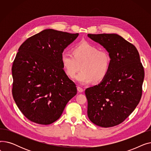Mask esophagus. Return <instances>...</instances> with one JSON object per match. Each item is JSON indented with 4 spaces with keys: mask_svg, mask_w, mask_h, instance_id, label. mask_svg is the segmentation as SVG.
Returning a JSON list of instances; mask_svg holds the SVG:
<instances>
[{
    "mask_svg": "<svg viewBox=\"0 0 151 151\" xmlns=\"http://www.w3.org/2000/svg\"><path fill=\"white\" fill-rule=\"evenodd\" d=\"M77 90L79 92H83L84 91V89L83 88H80V87H79V86L77 87Z\"/></svg>",
    "mask_w": 151,
    "mask_h": 151,
    "instance_id": "1",
    "label": "esophagus"
}]
</instances>
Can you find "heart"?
Segmentation results:
<instances>
[{"instance_id":"heart-1","label":"heart","mask_w":151,"mask_h":151,"mask_svg":"<svg viewBox=\"0 0 151 151\" xmlns=\"http://www.w3.org/2000/svg\"><path fill=\"white\" fill-rule=\"evenodd\" d=\"M60 60L65 73L73 78L80 68L81 71L76 77L78 82L82 84L92 83L93 80L99 82L107 75L111 65L109 54L89 43H82L76 45L73 54L63 51Z\"/></svg>"}]
</instances>
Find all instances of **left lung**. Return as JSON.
Returning a JSON list of instances; mask_svg holds the SVG:
<instances>
[{"label": "left lung", "mask_w": 151, "mask_h": 151, "mask_svg": "<svg viewBox=\"0 0 151 151\" xmlns=\"http://www.w3.org/2000/svg\"><path fill=\"white\" fill-rule=\"evenodd\" d=\"M111 58L107 75L98 85L87 88L88 116L101 127L122 123L136 108L142 96L145 71L136 47L116 34H90Z\"/></svg>", "instance_id": "8db88e82"}]
</instances>
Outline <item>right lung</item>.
<instances>
[{"label": "right lung", "mask_w": 151, "mask_h": 151, "mask_svg": "<svg viewBox=\"0 0 151 151\" xmlns=\"http://www.w3.org/2000/svg\"><path fill=\"white\" fill-rule=\"evenodd\" d=\"M78 35L45 29L20 46L12 66V94L19 110L30 121L53 123L76 96V85L63 70L60 56Z\"/></svg>", "instance_id": "1"}]
</instances>
